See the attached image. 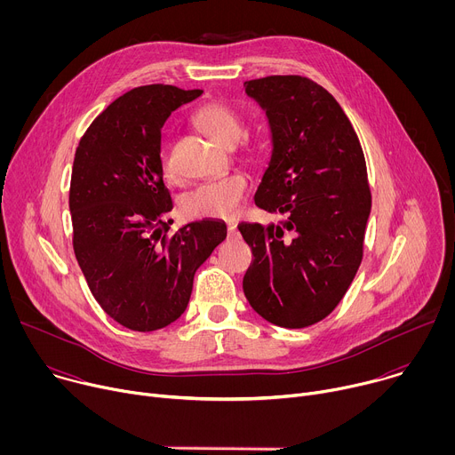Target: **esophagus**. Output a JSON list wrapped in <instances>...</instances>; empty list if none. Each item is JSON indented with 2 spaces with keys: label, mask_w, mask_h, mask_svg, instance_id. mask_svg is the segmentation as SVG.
<instances>
[{
  "label": "esophagus",
  "mask_w": 455,
  "mask_h": 455,
  "mask_svg": "<svg viewBox=\"0 0 455 455\" xmlns=\"http://www.w3.org/2000/svg\"><path fill=\"white\" fill-rule=\"evenodd\" d=\"M227 230H228V237H230V239L237 237V234H239V232H237V227H235L234 223H230V225L227 227Z\"/></svg>",
  "instance_id": "esophagus-1"
}]
</instances>
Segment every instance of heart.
I'll list each match as a JSON object with an SVG mask.
<instances>
[{"mask_svg":"<svg viewBox=\"0 0 455 455\" xmlns=\"http://www.w3.org/2000/svg\"><path fill=\"white\" fill-rule=\"evenodd\" d=\"M196 124L225 148L235 146L244 132V122L237 109L223 102H211L196 113ZM160 169L167 180H176V167L169 148L160 151ZM248 190V181L239 172L207 180L187 190L180 198V212L192 220H230L235 216Z\"/></svg>","mask_w":455,"mask_h":455,"instance_id":"b5f03b06","label":"heart"}]
</instances>
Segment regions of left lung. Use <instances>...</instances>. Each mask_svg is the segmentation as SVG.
Returning a JSON list of instances; mask_svg holds the SVG:
<instances>
[{"instance_id": "obj_1", "label": "left lung", "mask_w": 455, "mask_h": 455, "mask_svg": "<svg viewBox=\"0 0 455 455\" xmlns=\"http://www.w3.org/2000/svg\"><path fill=\"white\" fill-rule=\"evenodd\" d=\"M267 113L272 155L255 205L275 225L241 223L253 253L243 291L255 313L281 328L328 316L362 263L371 192L363 151L335 97L299 76L244 83Z\"/></svg>"}]
</instances>
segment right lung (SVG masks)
<instances>
[{
    "instance_id": "add662e5",
    "label": "right lung",
    "mask_w": 455,
    "mask_h": 455,
    "mask_svg": "<svg viewBox=\"0 0 455 455\" xmlns=\"http://www.w3.org/2000/svg\"><path fill=\"white\" fill-rule=\"evenodd\" d=\"M202 90L151 84L111 102L79 142L72 169L74 250L100 307L120 326L156 331L180 318L196 270L227 237L220 220L167 235L172 202L160 169L162 127Z\"/></svg>"
}]
</instances>
